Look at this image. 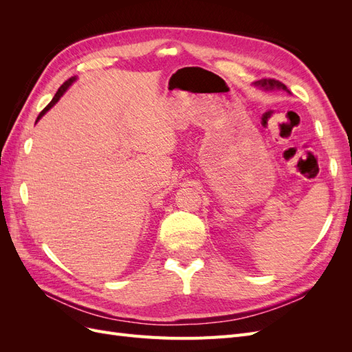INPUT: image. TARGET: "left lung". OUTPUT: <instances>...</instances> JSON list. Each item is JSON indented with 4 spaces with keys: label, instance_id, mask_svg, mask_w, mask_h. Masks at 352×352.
Instances as JSON below:
<instances>
[{
    "label": "left lung",
    "instance_id": "left-lung-1",
    "mask_svg": "<svg viewBox=\"0 0 352 352\" xmlns=\"http://www.w3.org/2000/svg\"><path fill=\"white\" fill-rule=\"evenodd\" d=\"M254 85H255V87H257V88H261V89H264V91L283 89V91H286V92H289L282 82H279V80H274V79H261V80L254 82Z\"/></svg>",
    "mask_w": 352,
    "mask_h": 352
}]
</instances>
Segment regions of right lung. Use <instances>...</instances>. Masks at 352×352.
I'll return each instance as SVG.
<instances>
[{"label":"right lung","mask_w":352,"mask_h":352,"mask_svg":"<svg viewBox=\"0 0 352 352\" xmlns=\"http://www.w3.org/2000/svg\"><path fill=\"white\" fill-rule=\"evenodd\" d=\"M74 80H76V76H74V78H70L69 80H66L65 83H63V85H61V87H60V89H58V91H57V94L54 95V98H52V100H51V102H50V104L47 105V107H45L44 110H42L41 113H39V116H38V119H36V123L39 122V119H41V117H42V116H44V114H45V113H47V111H48V110H50L51 107H54V105H56V104L58 102V100H60V98L63 97V95H65V92H66V91L69 89V87H70V85H72V83H73Z\"/></svg>","instance_id":"1"}]
</instances>
